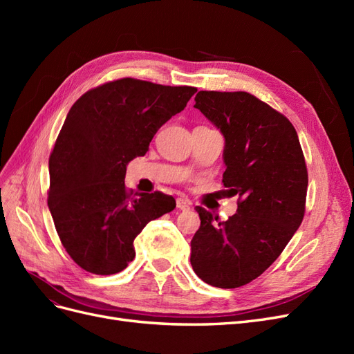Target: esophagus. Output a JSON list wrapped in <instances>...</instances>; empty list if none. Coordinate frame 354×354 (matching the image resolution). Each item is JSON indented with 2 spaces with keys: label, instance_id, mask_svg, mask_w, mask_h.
<instances>
[{
  "label": "esophagus",
  "instance_id": "1",
  "mask_svg": "<svg viewBox=\"0 0 354 354\" xmlns=\"http://www.w3.org/2000/svg\"><path fill=\"white\" fill-rule=\"evenodd\" d=\"M176 203H177V208L181 209V211H189L190 209V201H187L185 198H177Z\"/></svg>",
  "mask_w": 354,
  "mask_h": 354
}]
</instances>
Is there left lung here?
<instances>
[{
	"label": "left lung",
	"mask_w": 354,
	"mask_h": 354,
	"mask_svg": "<svg viewBox=\"0 0 354 354\" xmlns=\"http://www.w3.org/2000/svg\"><path fill=\"white\" fill-rule=\"evenodd\" d=\"M199 109L224 136L223 185L238 211L226 221L196 207L190 263L203 282L238 288L281 255L303 221L307 167L294 125L245 91H199Z\"/></svg>",
	"instance_id": "1"
}]
</instances>
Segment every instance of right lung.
I'll return each instance as SVG.
<instances>
[{"label":"right lung","instance_id":"add662e5","mask_svg":"<svg viewBox=\"0 0 354 354\" xmlns=\"http://www.w3.org/2000/svg\"><path fill=\"white\" fill-rule=\"evenodd\" d=\"M195 87L122 78L73 103L48 160V208L62 245L81 269L115 274L134 260V239L176 208L162 192L133 194L127 164L149 151L156 131L181 112Z\"/></svg>","mask_w":354,"mask_h":354}]
</instances>
